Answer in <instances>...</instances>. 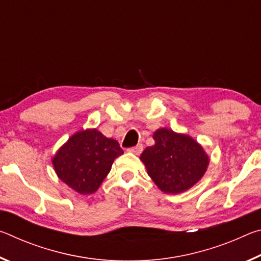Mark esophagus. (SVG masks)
I'll list each match as a JSON object with an SVG mask.
<instances>
[{"label": "esophagus", "mask_w": 261, "mask_h": 261, "mask_svg": "<svg viewBox=\"0 0 261 261\" xmlns=\"http://www.w3.org/2000/svg\"><path fill=\"white\" fill-rule=\"evenodd\" d=\"M129 152L136 154V155H139V154L143 152V145L139 144V145H137V146H134V147L129 148Z\"/></svg>", "instance_id": "34e87169"}]
</instances>
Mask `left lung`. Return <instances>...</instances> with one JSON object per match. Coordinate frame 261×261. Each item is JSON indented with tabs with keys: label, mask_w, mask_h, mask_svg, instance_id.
<instances>
[{
	"label": "left lung",
	"mask_w": 261,
	"mask_h": 261,
	"mask_svg": "<svg viewBox=\"0 0 261 261\" xmlns=\"http://www.w3.org/2000/svg\"><path fill=\"white\" fill-rule=\"evenodd\" d=\"M153 138L155 144L145 148L140 160L161 191L184 192L204 176L210 159L191 137L161 127L154 132Z\"/></svg>",
	"instance_id": "obj_1"
}]
</instances>
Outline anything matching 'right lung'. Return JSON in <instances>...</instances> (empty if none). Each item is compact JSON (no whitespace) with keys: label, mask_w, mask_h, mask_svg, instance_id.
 I'll use <instances>...</instances> for the list:
<instances>
[{"label":"right lung","mask_w":261,"mask_h":261,"mask_svg":"<svg viewBox=\"0 0 261 261\" xmlns=\"http://www.w3.org/2000/svg\"><path fill=\"white\" fill-rule=\"evenodd\" d=\"M121 154L123 149L116 140L96 129H87L70 137L51 162L61 180L78 193L91 194L99 189Z\"/></svg>","instance_id":"add662e5"}]
</instances>
